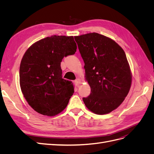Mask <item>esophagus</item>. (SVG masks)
Returning a JSON list of instances; mask_svg holds the SVG:
<instances>
[{"label": "esophagus", "mask_w": 154, "mask_h": 154, "mask_svg": "<svg viewBox=\"0 0 154 154\" xmlns=\"http://www.w3.org/2000/svg\"><path fill=\"white\" fill-rule=\"evenodd\" d=\"M75 82V83L76 84V85H77L78 87H79V86H80V85L81 84L82 81H81V80H80V78H77L76 80H75V82Z\"/></svg>", "instance_id": "obj_1"}]
</instances>
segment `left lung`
Masks as SVG:
<instances>
[{
  "mask_svg": "<svg viewBox=\"0 0 154 154\" xmlns=\"http://www.w3.org/2000/svg\"><path fill=\"white\" fill-rule=\"evenodd\" d=\"M74 39L91 89L83 101L94 114H109L123 103L131 87L132 72L125 51L114 40L97 32L76 36Z\"/></svg>",
  "mask_w": 154,
  "mask_h": 154,
  "instance_id": "1",
  "label": "left lung"
}]
</instances>
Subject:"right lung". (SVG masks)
Masks as SVG:
<instances>
[{"mask_svg":"<svg viewBox=\"0 0 154 154\" xmlns=\"http://www.w3.org/2000/svg\"><path fill=\"white\" fill-rule=\"evenodd\" d=\"M72 36L53 35L27 49L20 66V85L28 104L37 112L54 116L66 108L74 93L71 82L62 77L61 62L75 53Z\"/></svg>","mask_w":154,"mask_h":154,"instance_id":"add662e5","label":"right lung"}]
</instances>
